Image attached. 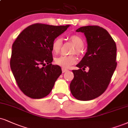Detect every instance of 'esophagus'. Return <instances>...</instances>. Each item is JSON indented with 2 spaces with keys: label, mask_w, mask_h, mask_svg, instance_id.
<instances>
[{
  "label": "esophagus",
  "mask_w": 128,
  "mask_h": 128,
  "mask_svg": "<svg viewBox=\"0 0 128 128\" xmlns=\"http://www.w3.org/2000/svg\"><path fill=\"white\" fill-rule=\"evenodd\" d=\"M67 69H66V68H62V73H65V72H67Z\"/></svg>",
  "instance_id": "34e87169"
}]
</instances>
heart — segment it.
Segmentation results:
<instances>
[{"mask_svg": "<svg viewBox=\"0 0 128 128\" xmlns=\"http://www.w3.org/2000/svg\"><path fill=\"white\" fill-rule=\"evenodd\" d=\"M69 40L74 44L75 49L73 52L79 54L81 49L84 46V42L82 39L78 35H72L69 37ZM62 45V40L61 38H56L54 40L52 44V49L53 52L57 54L60 51ZM77 58L74 55H61L55 59V62L56 65L61 66L63 68H68L73 64L77 62Z\"/></svg>", "mask_w": 128, "mask_h": 128, "instance_id": "b5f03b06", "label": "heart"}]
</instances>
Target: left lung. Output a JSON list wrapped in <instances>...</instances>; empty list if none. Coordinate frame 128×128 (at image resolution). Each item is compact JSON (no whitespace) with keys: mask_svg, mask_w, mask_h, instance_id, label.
<instances>
[{"mask_svg":"<svg viewBox=\"0 0 128 128\" xmlns=\"http://www.w3.org/2000/svg\"><path fill=\"white\" fill-rule=\"evenodd\" d=\"M77 32L84 33L87 42V51L72 70L74 78L70 88L74 97L89 101L98 97L108 87L116 68V44L106 29L96 26L80 27ZM88 67L89 71L84 70Z\"/></svg>","mask_w":128,"mask_h":128,"instance_id":"left-lung-1","label":"left lung"}]
</instances>
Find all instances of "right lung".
<instances>
[{
    "label": "right lung",
    "instance_id": "right-lung-1",
    "mask_svg": "<svg viewBox=\"0 0 128 128\" xmlns=\"http://www.w3.org/2000/svg\"><path fill=\"white\" fill-rule=\"evenodd\" d=\"M69 27L34 24L24 29L14 42L10 68L18 87L28 97L47 96L62 73L59 66L52 64V44Z\"/></svg>",
    "mask_w": 128,
    "mask_h": 128
}]
</instances>
